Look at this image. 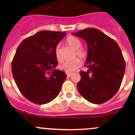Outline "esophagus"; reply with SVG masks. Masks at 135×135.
<instances>
[{
	"instance_id": "34e87169",
	"label": "esophagus",
	"mask_w": 135,
	"mask_h": 135,
	"mask_svg": "<svg viewBox=\"0 0 135 135\" xmlns=\"http://www.w3.org/2000/svg\"><path fill=\"white\" fill-rule=\"evenodd\" d=\"M66 76H67V78H70L72 76V74H66Z\"/></svg>"
}]
</instances>
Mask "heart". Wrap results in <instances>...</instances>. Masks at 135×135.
Masks as SVG:
<instances>
[{
  "label": "heart",
  "instance_id": "b5f03b06",
  "mask_svg": "<svg viewBox=\"0 0 135 135\" xmlns=\"http://www.w3.org/2000/svg\"><path fill=\"white\" fill-rule=\"evenodd\" d=\"M66 43L69 47L75 50V54L77 57L80 59H84L86 57V51L80 48L81 46V42L80 39L73 36H70L66 38ZM55 56L58 61H61V54H60L59 46H57L55 49ZM80 66V61L78 59L73 60L70 61H66L60 66V69L67 74H73L76 70L79 69Z\"/></svg>",
  "mask_w": 135,
  "mask_h": 135
}]
</instances>
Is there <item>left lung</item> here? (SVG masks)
Wrapping results in <instances>:
<instances>
[{
	"mask_svg": "<svg viewBox=\"0 0 135 135\" xmlns=\"http://www.w3.org/2000/svg\"><path fill=\"white\" fill-rule=\"evenodd\" d=\"M88 45L86 72L80 71L77 84L80 95L93 104H102L114 96L120 88L126 62L118 44L103 32L87 28L72 33Z\"/></svg>",
	"mask_w": 135,
	"mask_h": 135,
	"instance_id": "1",
	"label": "left lung"
}]
</instances>
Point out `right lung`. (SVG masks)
<instances>
[{"instance_id": "obj_1", "label": "right lung", "mask_w": 135, "mask_h": 135, "mask_svg": "<svg viewBox=\"0 0 135 135\" xmlns=\"http://www.w3.org/2000/svg\"><path fill=\"white\" fill-rule=\"evenodd\" d=\"M65 32L42 31L19 45L12 62V72L21 94L38 104L48 103L57 97L66 78L55 69L58 62L55 49Z\"/></svg>"}]
</instances>
